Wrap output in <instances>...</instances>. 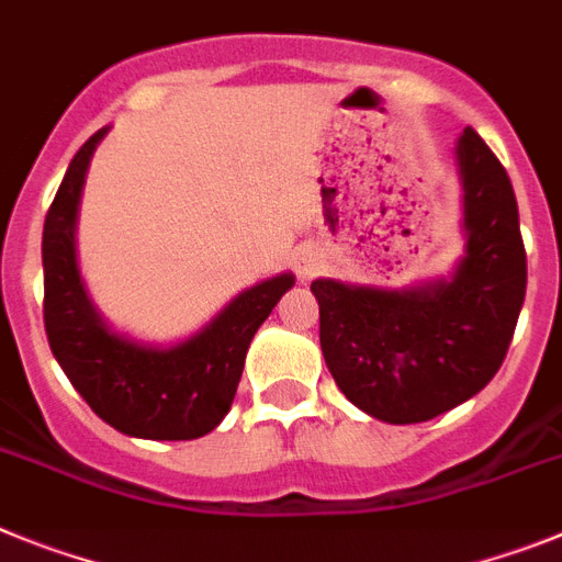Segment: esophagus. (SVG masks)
<instances>
[{
  "instance_id": "34e87169",
  "label": "esophagus",
  "mask_w": 562,
  "mask_h": 562,
  "mask_svg": "<svg viewBox=\"0 0 562 562\" xmlns=\"http://www.w3.org/2000/svg\"><path fill=\"white\" fill-rule=\"evenodd\" d=\"M316 268H319V254L316 251H302L296 257V271H300V277H311Z\"/></svg>"
}]
</instances>
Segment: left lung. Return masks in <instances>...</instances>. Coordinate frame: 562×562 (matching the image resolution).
Listing matches in <instances>:
<instances>
[{
    "instance_id": "left-lung-1",
    "label": "left lung",
    "mask_w": 562,
    "mask_h": 562,
    "mask_svg": "<svg viewBox=\"0 0 562 562\" xmlns=\"http://www.w3.org/2000/svg\"><path fill=\"white\" fill-rule=\"evenodd\" d=\"M463 254L447 277L404 288L319 277V345L339 390L368 416L418 424L486 387L526 296L515 189L467 126L456 144Z\"/></svg>"
}]
</instances>
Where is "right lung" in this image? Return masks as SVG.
<instances>
[{"label":"right lung","instance_id":"obj_1","mask_svg":"<svg viewBox=\"0 0 562 562\" xmlns=\"http://www.w3.org/2000/svg\"><path fill=\"white\" fill-rule=\"evenodd\" d=\"M106 133L110 126L78 149L45 217L47 341L72 387L110 427L149 441H192L212 432L232 409L248 345L280 296L294 288V274L282 271L246 288L198 334L172 345L112 328L87 294L76 254L81 189Z\"/></svg>","mask_w":562,"mask_h":562}]
</instances>
